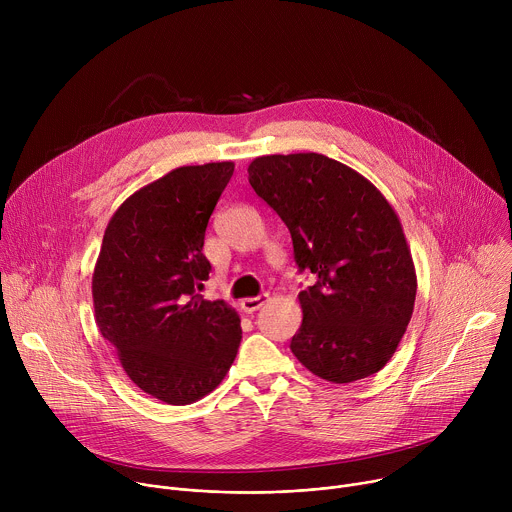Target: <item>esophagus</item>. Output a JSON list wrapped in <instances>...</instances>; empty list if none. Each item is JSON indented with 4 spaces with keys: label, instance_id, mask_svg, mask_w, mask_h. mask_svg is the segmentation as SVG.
Listing matches in <instances>:
<instances>
[{
    "label": "esophagus",
    "instance_id": "34e87169",
    "mask_svg": "<svg viewBox=\"0 0 512 512\" xmlns=\"http://www.w3.org/2000/svg\"><path fill=\"white\" fill-rule=\"evenodd\" d=\"M269 302V294H261V296H255V298H245V300H241V308L245 310V312H255V310H259L261 306H265Z\"/></svg>",
    "mask_w": 512,
    "mask_h": 512
}]
</instances>
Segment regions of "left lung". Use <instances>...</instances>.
Instances as JSON below:
<instances>
[{
  "instance_id": "obj_1",
  "label": "left lung",
  "mask_w": 512,
  "mask_h": 512,
  "mask_svg": "<svg viewBox=\"0 0 512 512\" xmlns=\"http://www.w3.org/2000/svg\"><path fill=\"white\" fill-rule=\"evenodd\" d=\"M249 184L285 223L300 269L302 326L291 352L330 383L379 373L413 314L417 275L399 216L381 190L328 156L255 158Z\"/></svg>"
}]
</instances>
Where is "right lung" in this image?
Listing matches in <instances>:
<instances>
[{"mask_svg": "<svg viewBox=\"0 0 512 512\" xmlns=\"http://www.w3.org/2000/svg\"><path fill=\"white\" fill-rule=\"evenodd\" d=\"M233 162L182 166L133 192L111 216L93 271L95 322L127 377L168 405H188L227 377L241 320L202 300L208 218Z\"/></svg>", "mask_w": 512, "mask_h": 512, "instance_id": "right-lung-1", "label": "right lung"}]
</instances>
